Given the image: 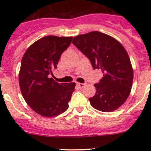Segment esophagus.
Wrapping results in <instances>:
<instances>
[{
	"label": "esophagus",
	"mask_w": 151,
	"mask_h": 151,
	"mask_svg": "<svg viewBox=\"0 0 151 151\" xmlns=\"http://www.w3.org/2000/svg\"><path fill=\"white\" fill-rule=\"evenodd\" d=\"M77 86L80 87V88H83V87H84L85 85V84H84V83H77Z\"/></svg>",
	"instance_id": "1"
}]
</instances>
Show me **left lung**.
I'll use <instances>...</instances> for the list:
<instances>
[{
    "label": "left lung",
    "instance_id": "1",
    "mask_svg": "<svg viewBox=\"0 0 151 151\" xmlns=\"http://www.w3.org/2000/svg\"><path fill=\"white\" fill-rule=\"evenodd\" d=\"M72 43L88 58L103 77L94 85L96 94L89 98L91 106L101 112L118 109L129 97L134 72L130 58L123 45L112 36L99 31L79 35Z\"/></svg>",
    "mask_w": 151,
    "mask_h": 151
}]
</instances>
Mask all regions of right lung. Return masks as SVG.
<instances>
[{
    "instance_id": "obj_1",
    "label": "right lung",
    "mask_w": 151,
    "mask_h": 151,
    "mask_svg": "<svg viewBox=\"0 0 151 151\" xmlns=\"http://www.w3.org/2000/svg\"><path fill=\"white\" fill-rule=\"evenodd\" d=\"M73 37L47 36L35 42L25 51L21 62L19 84L28 106L44 117H55L68 108L75 83H58L53 71Z\"/></svg>"
}]
</instances>
